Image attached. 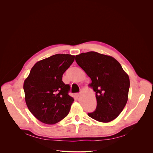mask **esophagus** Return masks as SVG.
Returning <instances> with one entry per match:
<instances>
[{"label": "esophagus", "mask_w": 153, "mask_h": 153, "mask_svg": "<svg viewBox=\"0 0 153 153\" xmlns=\"http://www.w3.org/2000/svg\"><path fill=\"white\" fill-rule=\"evenodd\" d=\"M75 95L76 96V97H79L81 96V93H77L75 94Z\"/></svg>", "instance_id": "obj_1"}]
</instances>
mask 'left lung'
<instances>
[{"instance_id":"8db88e82","label":"left lung","mask_w":153,"mask_h":153,"mask_svg":"<svg viewBox=\"0 0 153 153\" xmlns=\"http://www.w3.org/2000/svg\"><path fill=\"white\" fill-rule=\"evenodd\" d=\"M76 61L91 79L97 107L88 115L98 122L115 119L126 105L130 79L121 64L111 56L89 51L76 56Z\"/></svg>"}]
</instances>
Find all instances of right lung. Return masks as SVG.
Returning a JSON list of instances; mask_svg holds the SVG:
<instances>
[{
    "mask_svg": "<svg viewBox=\"0 0 153 153\" xmlns=\"http://www.w3.org/2000/svg\"><path fill=\"white\" fill-rule=\"evenodd\" d=\"M74 58L68 54H57L39 61L24 81L27 105L42 123L55 124L69 114L74 99L69 95L70 86L62 82V77Z\"/></svg>",
    "mask_w": 153,
    "mask_h": 153,
    "instance_id": "add662e5",
    "label": "right lung"
}]
</instances>
